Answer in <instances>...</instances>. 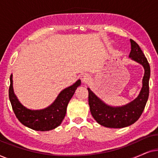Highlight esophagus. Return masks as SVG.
<instances>
[{"label":"esophagus","instance_id":"1","mask_svg":"<svg viewBox=\"0 0 158 158\" xmlns=\"http://www.w3.org/2000/svg\"><path fill=\"white\" fill-rule=\"evenodd\" d=\"M90 78V75L88 74V73H84L81 76V81L83 83H87L88 81H89Z\"/></svg>","mask_w":158,"mask_h":158}]
</instances>
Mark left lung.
I'll return each mask as SVG.
<instances>
[{
  "label": "left lung",
  "mask_w": 158,
  "mask_h": 158,
  "mask_svg": "<svg viewBox=\"0 0 158 158\" xmlns=\"http://www.w3.org/2000/svg\"><path fill=\"white\" fill-rule=\"evenodd\" d=\"M130 42L131 52L129 57L141 64L144 69L142 88L139 96L128 104L114 107L106 104L88 88V103L93 117L99 124L109 128H123L137 122L142 115L148 99L150 64L139 45L132 40H130Z\"/></svg>",
  "instance_id": "1"
}]
</instances>
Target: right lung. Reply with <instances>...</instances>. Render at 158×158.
Wrapping results in <instances>:
<instances>
[{"label": "right lung", "instance_id": "right-lung-1", "mask_svg": "<svg viewBox=\"0 0 158 158\" xmlns=\"http://www.w3.org/2000/svg\"><path fill=\"white\" fill-rule=\"evenodd\" d=\"M12 76L11 74L8 94L15 115L24 126L34 130L42 131L52 130L60 126L65 116L69 101L81 83V80H77L73 85L62 90L55 101L48 107L40 110H31L23 106L15 95Z\"/></svg>", "mask_w": 158, "mask_h": 158}]
</instances>
